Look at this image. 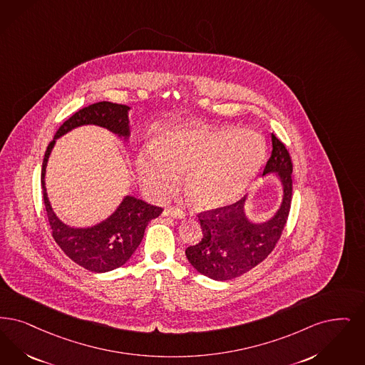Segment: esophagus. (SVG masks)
<instances>
[{
  "mask_svg": "<svg viewBox=\"0 0 365 365\" xmlns=\"http://www.w3.org/2000/svg\"><path fill=\"white\" fill-rule=\"evenodd\" d=\"M163 215H164V216H170V217H175V219H182V217L185 216L183 210L179 209V207H176V206H168V207H165L164 212H163Z\"/></svg>",
  "mask_w": 365,
  "mask_h": 365,
  "instance_id": "obj_1",
  "label": "esophagus"
}]
</instances>
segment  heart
<instances>
[{"instance_id":"obj_1","label":"heart","mask_w":365,"mask_h":365,"mask_svg":"<svg viewBox=\"0 0 365 365\" xmlns=\"http://www.w3.org/2000/svg\"><path fill=\"white\" fill-rule=\"evenodd\" d=\"M152 152H140L135 171L145 189L164 195L185 175L191 205L213 210L232 204L247 190L262 167L266 143L257 131L235 128L170 131L159 137Z\"/></svg>"}]
</instances>
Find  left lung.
Returning a JSON list of instances; mask_svg holds the SVG:
<instances>
[{
	"mask_svg": "<svg viewBox=\"0 0 365 365\" xmlns=\"http://www.w3.org/2000/svg\"><path fill=\"white\" fill-rule=\"evenodd\" d=\"M273 150L263 174L277 173L284 200L276 216L252 224L245 216V200L198 213L202 239L186 248V257L197 272L217 281L239 277L267 258L276 247L289 216L292 204V159L287 146L272 134Z\"/></svg>",
	"mask_w": 365,
	"mask_h": 365,
	"instance_id": "left-lung-1",
	"label": "left lung"
}]
</instances>
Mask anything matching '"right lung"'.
<instances>
[{"instance_id": "right-lung-1", "label": "right lung", "mask_w": 365, "mask_h": 365, "mask_svg": "<svg viewBox=\"0 0 365 365\" xmlns=\"http://www.w3.org/2000/svg\"><path fill=\"white\" fill-rule=\"evenodd\" d=\"M128 110V106L111 102L93 103L78 110L59 126L54 140L48 144L44 153L41 182L51 235L66 257L78 266L95 273L110 272L128 262L140 246L148 222L160 216L163 207L129 195L115 213L101 224L92 228H71L57 219L48 204L44 187L46 164L56 138L81 125H98L126 138L129 135Z\"/></svg>"}]
</instances>
